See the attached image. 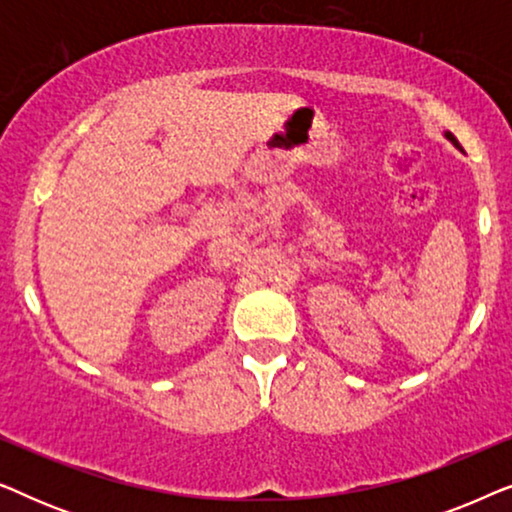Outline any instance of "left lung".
I'll list each match as a JSON object with an SVG mask.
<instances>
[{
  "instance_id": "left-lung-1",
  "label": "left lung",
  "mask_w": 512,
  "mask_h": 512,
  "mask_svg": "<svg viewBox=\"0 0 512 512\" xmlns=\"http://www.w3.org/2000/svg\"><path fill=\"white\" fill-rule=\"evenodd\" d=\"M445 137H447V139H450V142H452L454 146H457V149H461V146H459V142H457V137H454V135H452V132H445Z\"/></svg>"
}]
</instances>
